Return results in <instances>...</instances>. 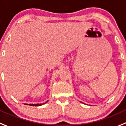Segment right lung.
Instances as JSON below:
<instances>
[{
	"label": "right lung",
	"mask_w": 126,
	"mask_h": 126,
	"mask_svg": "<svg viewBox=\"0 0 126 126\" xmlns=\"http://www.w3.org/2000/svg\"><path fill=\"white\" fill-rule=\"evenodd\" d=\"M47 101L46 102V103H47ZM45 103H43V104H29V105L30 106H41L42 105V104H44ZM27 105H29V104H27Z\"/></svg>",
	"instance_id": "add662e5"
}]
</instances>
